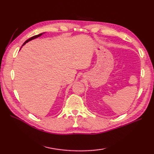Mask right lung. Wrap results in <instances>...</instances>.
Listing matches in <instances>:
<instances>
[{
	"mask_svg": "<svg viewBox=\"0 0 154 154\" xmlns=\"http://www.w3.org/2000/svg\"><path fill=\"white\" fill-rule=\"evenodd\" d=\"M42 34H38V35H34V36H32V38H29L28 39V40H27L25 42H24V44H23V45H24L26 43H27V42H28L29 41H30V40H34V39H35V38H38V37H40V35H42Z\"/></svg>",
	"mask_w": 154,
	"mask_h": 154,
	"instance_id": "1",
	"label": "right lung"
}]
</instances>
